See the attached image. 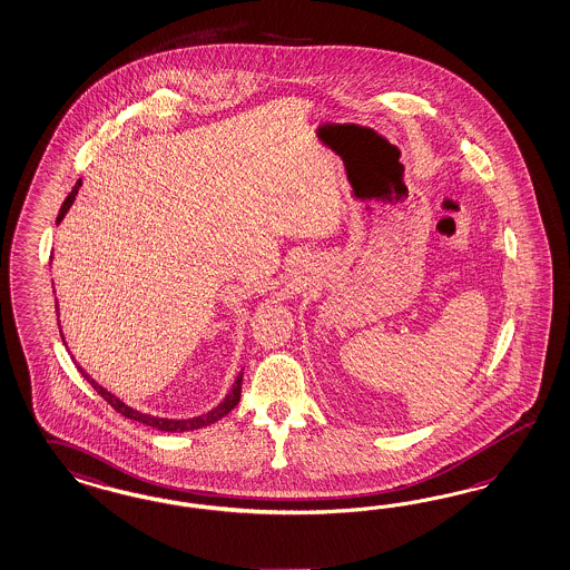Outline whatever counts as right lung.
Listing matches in <instances>:
<instances>
[{
	"mask_svg": "<svg viewBox=\"0 0 570 570\" xmlns=\"http://www.w3.org/2000/svg\"><path fill=\"white\" fill-rule=\"evenodd\" d=\"M82 180H77V185L72 187V191L68 194V197L65 199V204H62V208H60V214H58V218H56V223H62V218L66 216V212L70 210V206H72V202H75V197L79 194V187H81ZM60 335H62V331H60ZM62 340H65V335H62ZM79 371H81L82 376L89 381V385L94 387V390L98 391L99 395L110 404V406L115 407L118 414H122V416H127L130 421H137V423L147 424V426H151V429H158V431H166V433H183V431H196V429H202V426H208V424L216 423V421H220L223 416H227L228 412L233 410V407L239 404V397H242V381H244V371L239 373V376L235 379V383H233V387L228 391L227 395H225V400L218 404V406L210 410V412H206V414H202V416H194V419H180V421H175V419H160V416H151V414H146V412H139V410H132V407L127 406L122 400H118L115 393H110L108 390H104L101 385H99L96 379H91L89 374L82 371L81 366H79Z\"/></svg>",
	"mask_w": 570,
	"mask_h": 570,
	"instance_id": "1",
	"label": "right lung"
}]
</instances>
